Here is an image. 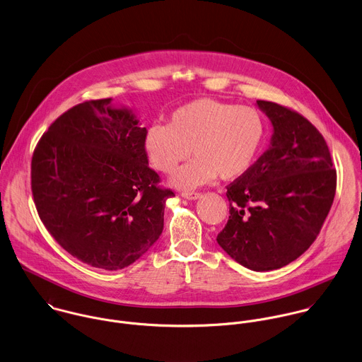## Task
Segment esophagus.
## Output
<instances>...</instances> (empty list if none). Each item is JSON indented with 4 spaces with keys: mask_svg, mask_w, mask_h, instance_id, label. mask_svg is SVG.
<instances>
[{
    "mask_svg": "<svg viewBox=\"0 0 362 362\" xmlns=\"http://www.w3.org/2000/svg\"><path fill=\"white\" fill-rule=\"evenodd\" d=\"M182 197L183 199H187V200H197L202 197V193H194V192H183L182 193Z\"/></svg>",
    "mask_w": 362,
    "mask_h": 362,
    "instance_id": "obj_1",
    "label": "esophagus"
}]
</instances>
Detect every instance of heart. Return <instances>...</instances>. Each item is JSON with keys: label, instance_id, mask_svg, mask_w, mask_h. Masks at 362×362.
Returning a JSON list of instances; mask_svg holds the SVG:
<instances>
[{"label": "heart", "instance_id": "1", "mask_svg": "<svg viewBox=\"0 0 362 362\" xmlns=\"http://www.w3.org/2000/svg\"><path fill=\"white\" fill-rule=\"evenodd\" d=\"M266 137V123L259 110L210 98L177 107L169 124H152L144 137L151 163L163 173H173L192 153L170 183L193 189L213 180H232L255 163Z\"/></svg>", "mask_w": 362, "mask_h": 362}]
</instances>
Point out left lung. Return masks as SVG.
I'll return each mask as SVG.
<instances>
[{
	"label": "left lung",
	"mask_w": 362,
	"mask_h": 362,
	"mask_svg": "<svg viewBox=\"0 0 362 362\" xmlns=\"http://www.w3.org/2000/svg\"><path fill=\"white\" fill-rule=\"evenodd\" d=\"M256 105L273 124L267 151L226 186L229 219L218 245L253 272L277 270L313 243L336 194V169L319 130L274 102Z\"/></svg>",
	"instance_id": "8db88e82"
}]
</instances>
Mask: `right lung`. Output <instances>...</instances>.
I'll use <instances>...</instances> for the list:
<instances>
[{"label": "right lung", "mask_w": 362, "mask_h": 362, "mask_svg": "<svg viewBox=\"0 0 362 362\" xmlns=\"http://www.w3.org/2000/svg\"><path fill=\"white\" fill-rule=\"evenodd\" d=\"M112 99L79 103L42 136L32 156L39 217L74 257L102 270L133 264L158 240L173 192L148 166L146 129Z\"/></svg>", "instance_id": "1"}]
</instances>
